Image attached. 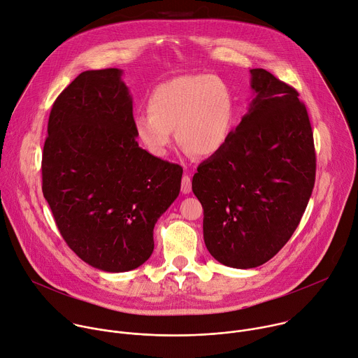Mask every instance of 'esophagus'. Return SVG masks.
Masks as SVG:
<instances>
[{
	"label": "esophagus",
	"instance_id": "1",
	"mask_svg": "<svg viewBox=\"0 0 358 358\" xmlns=\"http://www.w3.org/2000/svg\"><path fill=\"white\" fill-rule=\"evenodd\" d=\"M181 192L182 194H189L191 192V178H189V176H182Z\"/></svg>",
	"mask_w": 358,
	"mask_h": 358
}]
</instances>
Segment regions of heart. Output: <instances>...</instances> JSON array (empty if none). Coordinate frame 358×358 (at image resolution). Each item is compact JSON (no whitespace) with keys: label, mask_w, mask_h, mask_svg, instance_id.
Segmentation results:
<instances>
[{"label":"heart","mask_w":358,"mask_h":358,"mask_svg":"<svg viewBox=\"0 0 358 358\" xmlns=\"http://www.w3.org/2000/svg\"><path fill=\"white\" fill-rule=\"evenodd\" d=\"M147 110L134 116L140 144L164 159L176 138L187 155H217L229 140L235 124V100L224 79L215 75H184L166 80L147 97Z\"/></svg>","instance_id":"1"}]
</instances>
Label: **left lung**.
<instances>
[{
    "label": "left lung",
    "mask_w": 358,
    "mask_h": 358,
    "mask_svg": "<svg viewBox=\"0 0 358 358\" xmlns=\"http://www.w3.org/2000/svg\"><path fill=\"white\" fill-rule=\"evenodd\" d=\"M249 72L248 112L192 178L203 242L220 264L236 269L261 266L285 246L316 177L313 131L299 93L265 69Z\"/></svg>",
    "instance_id": "1"
}]
</instances>
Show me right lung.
Listing matches in <instances>:
<instances>
[{"instance_id": "1", "label": "right lung", "mask_w": 358, "mask_h": 358, "mask_svg": "<svg viewBox=\"0 0 358 358\" xmlns=\"http://www.w3.org/2000/svg\"><path fill=\"white\" fill-rule=\"evenodd\" d=\"M122 76L82 72L55 100L42 155V192L61 235L83 262L112 273L151 257L152 229L182 176L138 145Z\"/></svg>"}]
</instances>
